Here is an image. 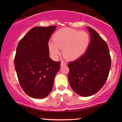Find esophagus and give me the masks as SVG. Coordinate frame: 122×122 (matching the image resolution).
<instances>
[{
    "instance_id": "obj_1",
    "label": "esophagus",
    "mask_w": 122,
    "mask_h": 122,
    "mask_svg": "<svg viewBox=\"0 0 122 122\" xmlns=\"http://www.w3.org/2000/svg\"><path fill=\"white\" fill-rule=\"evenodd\" d=\"M66 65V63H65L64 61H61V66H63Z\"/></svg>"
}]
</instances>
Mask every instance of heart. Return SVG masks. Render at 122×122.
Segmentation results:
<instances>
[{"mask_svg": "<svg viewBox=\"0 0 122 122\" xmlns=\"http://www.w3.org/2000/svg\"><path fill=\"white\" fill-rule=\"evenodd\" d=\"M53 41L48 43L49 49L56 58L62 49V54L67 59L76 60L84 54L90 42V37L86 32L64 28L55 33Z\"/></svg>", "mask_w": 122, "mask_h": 122, "instance_id": "1", "label": "heart"}]
</instances>
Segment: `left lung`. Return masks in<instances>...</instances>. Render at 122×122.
<instances>
[{
  "label": "left lung",
  "instance_id": "8db88e82",
  "mask_svg": "<svg viewBox=\"0 0 122 122\" xmlns=\"http://www.w3.org/2000/svg\"><path fill=\"white\" fill-rule=\"evenodd\" d=\"M91 41L82 56L68 66V79L73 91L87 97L97 92L106 83L111 68V59L106 42L92 28Z\"/></svg>",
  "mask_w": 122,
  "mask_h": 122
}]
</instances>
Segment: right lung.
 Masks as SVG:
<instances>
[{"instance_id": "right-lung-1", "label": "right lung", "mask_w": 122, "mask_h": 122, "mask_svg": "<svg viewBox=\"0 0 122 122\" xmlns=\"http://www.w3.org/2000/svg\"><path fill=\"white\" fill-rule=\"evenodd\" d=\"M56 26H36L18 43L14 58L18 79L24 92L30 97L43 99L52 90L61 62L49 57L48 42Z\"/></svg>"}]
</instances>
